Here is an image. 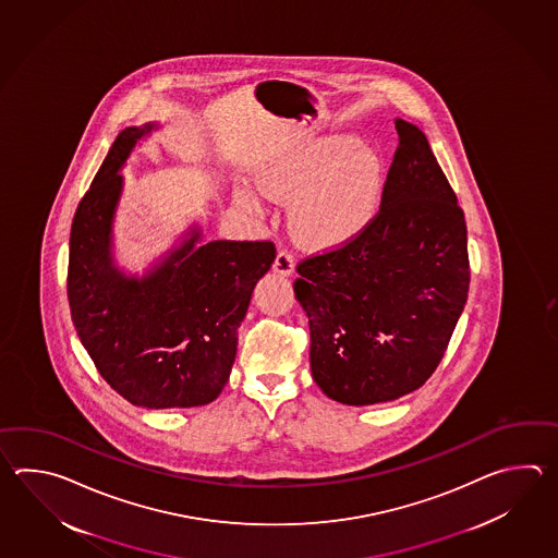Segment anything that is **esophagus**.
I'll use <instances>...</instances> for the list:
<instances>
[{
	"mask_svg": "<svg viewBox=\"0 0 558 558\" xmlns=\"http://www.w3.org/2000/svg\"><path fill=\"white\" fill-rule=\"evenodd\" d=\"M274 271L281 277H289L295 271V262H293V255L287 250H281L277 253L274 263Z\"/></svg>",
	"mask_w": 558,
	"mask_h": 558,
	"instance_id": "obj_1",
	"label": "esophagus"
}]
</instances>
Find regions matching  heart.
Returning a JSON list of instances; mask_svg holds the SVG:
<instances>
[{
  "label": "heart",
  "mask_w": 558,
  "mask_h": 558,
  "mask_svg": "<svg viewBox=\"0 0 558 558\" xmlns=\"http://www.w3.org/2000/svg\"><path fill=\"white\" fill-rule=\"evenodd\" d=\"M385 166L375 149L351 135H327L284 155L263 169L262 190L274 199H292L293 235L311 250H339L361 238L379 215ZM235 202L250 214L263 211L259 197L235 191Z\"/></svg>",
  "instance_id": "heart-1"
}]
</instances>
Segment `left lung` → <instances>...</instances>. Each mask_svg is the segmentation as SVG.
I'll use <instances>...</instances> for the list:
<instances>
[{
  "mask_svg": "<svg viewBox=\"0 0 558 558\" xmlns=\"http://www.w3.org/2000/svg\"><path fill=\"white\" fill-rule=\"evenodd\" d=\"M399 147L379 215L341 250L299 263L311 373L332 401L387 403L435 373L469 295L463 209L425 133L395 119Z\"/></svg>",
  "mask_w": 558,
  "mask_h": 558,
  "instance_id": "8db88e82",
  "label": "left lung"
}]
</instances>
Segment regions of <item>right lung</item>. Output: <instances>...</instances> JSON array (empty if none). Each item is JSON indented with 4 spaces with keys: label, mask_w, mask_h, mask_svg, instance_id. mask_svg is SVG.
Listing matches in <instances>:
<instances>
[{
    "label": "right lung",
    "mask_w": 558,
    "mask_h": 558,
    "mask_svg": "<svg viewBox=\"0 0 558 558\" xmlns=\"http://www.w3.org/2000/svg\"><path fill=\"white\" fill-rule=\"evenodd\" d=\"M159 123L125 128L111 145L70 235L68 299L99 375L135 407L190 409L223 391L251 293L275 262L271 241H209L190 227L140 277L119 269L113 221L140 140Z\"/></svg>",
    "instance_id": "add662e5"
}]
</instances>
